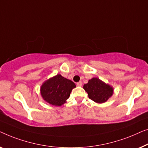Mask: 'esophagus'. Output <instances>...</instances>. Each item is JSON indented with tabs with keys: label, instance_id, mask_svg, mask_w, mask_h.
<instances>
[{
	"label": "esophagus",
	"instance_id": "1",
	"mask_svg": "<svg viewBox=\"0 0 148 148\" xmlns=\"http://www.w3.org/2000/svg\"><path fill=\"white\" fill-rule=\"evenodd\" d=\"M76 85H77V86H82V82H78L76 83Z\"/></svg>",
	"mask_w": 148,
	"mask_h": 148
}]
</instances>
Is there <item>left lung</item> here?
Returning <instances> with one entry per match:
<instances>
[{"label": "left lung", "mask_w": 148, "mask_h": 148, "mask_svg": "<svg viewBox=\"0 0 148 148\" xmlns=\"http://www.w3.org/2000/svg\"><path fill=\"white\" fill-rule=\"evenodd\" d=\"M83 88L88 93L89 99L97 103H103L113 95V88L111 85L104 82L99 78H92L87 84L83 86Z\"/></svg>", "instance_id": "left-lung-1"}]
</instances>
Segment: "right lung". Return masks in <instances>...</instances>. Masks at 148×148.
<instances>
[{
  "mask_svg": "<svg viewBox=\"0 0 148 148\" xmlns=\"http://www.w3.org/2000/svg\"><path fill=\"white\" fill-rule=\"evenodd\" d=\"M76 84L72 80L57 74L47 79L41 85L40 93L43 99L50 105L60 107L69 98Z\"/></svg>",
  "mask_w": 148,
  "mask_h": 148,
  "instance_id": "1",
  "label": "right lung"
}]
</instances>
